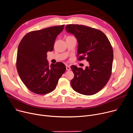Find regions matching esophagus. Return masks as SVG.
I'll use <instances>...</instances> for the list:
<instances>
[{
    "label": "esophagus",
    "instance_id": "1",
    "mask_svg": "<svg viewBox=\"0 0 133 133\" xmlns=\"http://www.w3.org/2000/svg\"><path fill=\"white\" fill-rule=\"evenodd\" d=\"M66 70H70V66L67 65V66H66Z\"/></svg>",
    "mask_w": 133,
    "mask_h": 133
}]
</instances>
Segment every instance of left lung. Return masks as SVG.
<instances>
[{
  "mask_svg": "<svg viewBox=\"0 0 133 133\" xmlns=\"http://www.w3.org/2000/svg\"><path fill=\"white\" fill-rule=\"evenodd\" d=\"M65 30L77 38V59H86L89 63L85 69L75 65L70 67L74 74L70 81L72 88L85 95L98 93L111 75L114 54L109 40L101 31L85 25L69 24Z\"/></svg>",
  "mask_w": 133,
  "mask_h": 133,
  "instance_id": "1",
  "label": "left lung"
}]
</instances>
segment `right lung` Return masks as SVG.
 Wrapping results in <instances>:
<instances>
[{
    "instance_id": "add662e5",
    "label": "right lung",
    "mask_w": 133,
    "mask_h": 133,
    "mask_svg": "<svg viewBox=\"0 0 133 133\" xmlns=\"http://www.w3.org/2000/svg\"><path fill=\"white\" fill-rule=\"evenodd\" d=\"M64 26L31 31L19 44L16 58L17 72L24 85L34 93L45 94L52 92L66 71L63 63L49 66L46 59V53L54 50L55 40Z\"/></svg>"
}]
</instances>
